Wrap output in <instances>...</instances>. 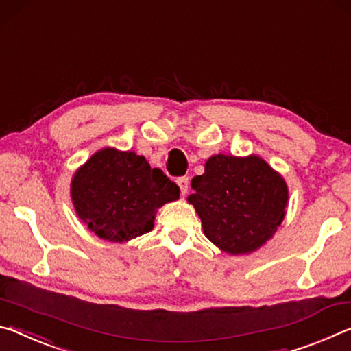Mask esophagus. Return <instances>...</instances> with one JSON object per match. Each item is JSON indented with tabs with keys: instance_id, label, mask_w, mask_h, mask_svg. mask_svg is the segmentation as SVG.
<instances>
[{
	"instance_id": "esophagus-1",
	"label": "esophagus",
	"mask_w": 351,
	"mask_h": 351,
	"mask_svg": "<svg viewBox=\"0 0 351 351\" xmlns=\"http://www.w3.org/2000/svg\"><path fill=\"white\" fill-rule=\"evenodd\" d=\"M177 185L180 186L182 194H186L189 189V179L188 177H179V179H177Z\"/></svg>"
}]
</instances>
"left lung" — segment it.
I'll use <instances>...</instances> for the list:
<instances>
[{"instance_id": "8db88e82", "label": "left lung", "mask_w": 351, "mask_h": 351, "mask_svg": "<svg viewBox=\"0 0 351 351\" xmlns=\"http://www.w3.org/2000/svg\"><path fill=\"white\" fill-rule=\"evenodd\" d=\"M194 205L204 233L228 254H249L261 247L285 217L288 186L260 157L215 155L202 176L193 177Z\"/></svg>"}]
</instances>
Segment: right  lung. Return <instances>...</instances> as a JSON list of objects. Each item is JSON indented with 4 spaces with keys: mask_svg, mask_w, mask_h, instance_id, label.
Listing matches in <instances>:
<instances>
[{
    "mask_svg": "<svg viewBox=\"0 0 351 351\" xmlns=\"http://www.w3.org/2000/svg\"><path fill=\"white\" fill-rule=\"evenodd\" d=\"M179 194L180 188L162 169L151 168L145 157L114 149L96 152L71 183L77 216L112 243L152 230L155 211Z\"/></svg>",
    "mask_w": 351,
    "mask_h": 351,
    "instance_id": "right-lung-1",
    "label": "right lung"
}]
</instances>
